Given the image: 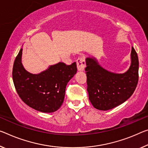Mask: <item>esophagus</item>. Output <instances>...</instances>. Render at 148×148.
<instances>
[{
    "label": "esophagus",
    "mask_w": 148,
    "mask_h": 148,
    "mask_svg": "<svg viewBox=\"0 0 148 148\" xmlns=\"http://www.w3.org/2000/svg\"><path fill=\"white\" fill-rule=\"evenodd\" d=\"M77 68H78V71H84L86 66L85 60L83 58H79L76 60Z\"/></svg>",
    "instance_id": "34e87169"
}]
</instances>
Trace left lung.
<instances>
[{"mask_svg": "<svg viewBox=\"0 0 148 148\" xmlns=\"http://www.w3.org/2000/svg\"><path fill=\"white\" fill-rule=\"evenodd\" d=\"M131 63L124 73L111 72L102 67L95 57L86 58L89 99L95 109H112L123 103L133 94L138 82L139 62L132 47Z\"/></svg>", "mask_w": 148, "mask_h": 148, "instance_id": "left-lung-1", "label": "left lung"}]
</instances>
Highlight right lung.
Returning a JSON list of instances; mask_svg holds the SVG:
<instances>
[{
    "mask_svg": "<svg viewBox=\"0 0 148 148\" xmlns=\"http://www.w3.org/2000/svg\"><path fill=\"white\" fill-rule=\"evenodd\" d=\"M22 47L13 66L14 84L23 102L36 111L53 112L64 101L66 86L76 74V63L66 65L63 62L49 66L39 74H32L22 62Z\"/></svg>",
    "mask_w": 148,
    "mask_h": 148,
    "instance_id": "obj_1",
    "label": "right lung"
}]
</instances>
